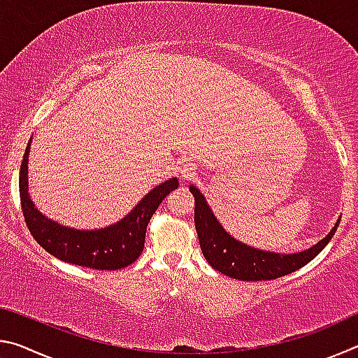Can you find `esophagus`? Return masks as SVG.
Returning a JSON list of instances; mask_svg holds the SVG:
<instances>
[{
    "mask_svg": "<svg viewBox=\"0 0 358 358\" xmlns=\"http://www.w3.org/2000/svg\"><path fill=\"white\" fill-rule=\"evenodd\" d=\"M194 172H196V166H194L192 162H183V164L180 166V175L183 180L191 178Z\"/></svg>",
    "mask_w": 358,
    "mask_h": 358,
    "instance_id": "34e87169",
    "label": "esophagus"
}]
</instances>
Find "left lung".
<instances>
[{"instance_id": "1", "label": "left lung", "mask_w": 358, "mask_h": 358, "mask_svg": "<svg viewBox=\"0 0 358 358\" xmlns=\"http://www.w3.org/2000/svg\"><path fill=\"white\" fill-rule=\"evenodd\" d=\"M189 191L192 192L194 201H196L194 222H196L199 243H201L203 257L220 273L240 281L275 280V278L289 275L301 268L329 245L339 226V221H341V216H339L330 232L319 243L313 245L305 251L282 254L257 250V248L234 238L221 226V222L217 221L213 210L210 208L207 199L199 187L191 185Z\"/></svg>"}]
</instances>
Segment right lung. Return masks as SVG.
<instances>
[{
	"label": "right lung",
	"mask_w": 358,
	"mask_h": 358,
	"mask_svg": "<svg viewBox=\"0 0 358 358\" xmlns=\"http://www.w3.org/2000/svg\"><path fill=\"white\" fill-rule=\"evenodd\" d=\"M31 138L23 155L19 187L23 216L34 240L63 262L94 270H120L136 262L145 246L147 226L169 192L178 187V178H169L153 187L123 220L110 226L85 230L63 226L34 207L28 192V156Z\"/></svg>",
	"instance_id": "1"
}]
</instances>
